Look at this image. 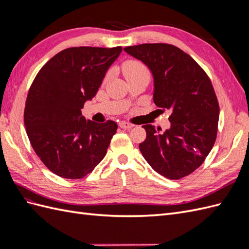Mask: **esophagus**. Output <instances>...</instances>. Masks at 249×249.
<instances>
[{"label": "esophagus", "mask_w": 249, "mask_h": 249, "mask_svg": "<svg viewBox=\"0 0 249 249\" xmlns=\"http://www.w3.org/2000/svg\"><path fill=\"white\" fill-rule=\"evenodd\" d=\"M119 125H120V127H122V129H124V130H125V129H131V127L134 126V124H129V123H125V122L120 123Z\"/></svg>", "instance_id": "esophagus-1"}]
</instances>
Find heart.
Returning <instances> with one entry per match:
<instances>
[{"label":"heart","instance_id":"1","mask_svg":"<svg viewBox=\"0 0 249 249\" xmlns=\"http://www.w3.org/2000/svg\"><path fill=\"white\" fill-rule=\"evenodd\" d=\"M123 72L125 78H129L134 74L148 72L147 67L140 61L136 60H127L123 64Z\"/></svg>","mask_w":249,"mask_h":249}]
</instances>
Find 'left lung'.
I'll use <instances>...</instances> for the list:
<instances>
[{"mask_svg":"<svg viewBox=\"0 0 249 249\" xmlns=\"http://www.w3.org/2000/svg\"><path fill=\"white\" fill-rule=\"evenodd\" d=\"M145 63L154 76V103L171 111L169 130L144 124L139 149L161 176L179 179L206 160L217 137L219 104L206 71L187 53L168 43H143L124 49Z\"/></svg>","mask_w":249,"mask_h":249,"instance_id":"8db88e82","label":"left lung"}]
</instances>
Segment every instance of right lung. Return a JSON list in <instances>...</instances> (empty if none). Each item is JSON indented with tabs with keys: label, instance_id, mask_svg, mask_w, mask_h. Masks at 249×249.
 <instances>
[{
	"label": "right lung",
	"instance_id": "add662e5",
	"mask_svg": "<svg viewBox=\"0 0 249 249\" xmlns=\"http://www.w3.org/2000/svg\"><path fill=\"white\" fill-rule=\"evenodd\" d=\"M122 50L65 49L36 74L25 105L26 131L40 161L58 177L84 178L106 156L117 124L93 123L81 109L96 94Z\"/></svg>",
	"mask_w": 249,
	"mask_h": 249
}]
</instances>
